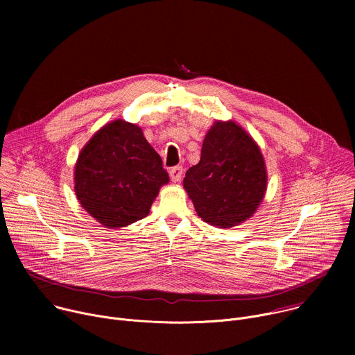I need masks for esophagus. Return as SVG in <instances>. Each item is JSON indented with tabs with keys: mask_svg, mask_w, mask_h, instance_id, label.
<instances>
[{
	"mask_svg": "<svg viewBox=\"0 0 355 355\" xmlns=\"http://www.w3.org/2000/svg\"><path fill=\"white\" fill-rule=\"evenodd\" d=\"M170 178L173 182H180L182 178V167L181 166H175L170 170Z\"/></svg>",
	"mask_w": 355,
	"mask_h": 355,
	"instance_id": "esophagus-1",
	"label": "esophagus"
}]
</instances>
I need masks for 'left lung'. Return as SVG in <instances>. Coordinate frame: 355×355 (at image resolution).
Returning <instances> with one entry per match:
<instances>
[{"mask_svg": "<svg viewBox=\"0 0 355 355\" xmlns=\"http://www.w3.org/2000/svg\"><path fill=\"white\" fill-rule=\"evenodd\" d=\"M198 216L233 227L254 215L266 195L267 170L257 143L236 122L216 121L202 144L200 160L184 178Z\"/></svg>", "mask_w": 355, "mask_h": 355, "instance_id": "left-lung-1", "label": "left lung"}]
</instances>
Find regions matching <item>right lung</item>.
I'll return each mask as SVG.
<instances>
[{
	"label": "right lung",
	"instance_id": "obj_1",
	"mask_svg": "<svg viewBox=\"0 0 355 355\" xmlns=\"http://www.w3.org/2000/svg\"><path fill=\"white\" fill-rule=\"evenodd\" d=\"M168 180L162 157L141 129L122 119L107 123L88 140L74 168L81 207L110 229L146 218Z\"/></svg>",
	"mask_w": 355,
	"mask_h": 355
}]
</instances>
